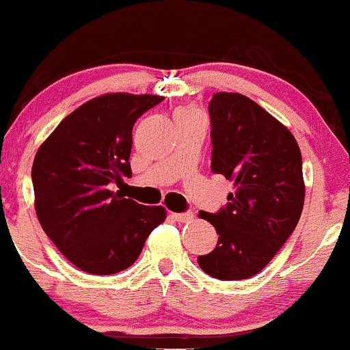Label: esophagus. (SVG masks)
Segmentation results:
<instances>
[{
  "mask_svg": "<svg viewBox=\"0 0 350 350\" xmlns=\"http://www.w3.org/2000/svg\"><path fill=\"white\" fill-rule=\"evenodd\" d=\"M170 218L175 219V221H178V223H188L193 219V213H172Z\"/></svg>",
  "mask_w": 350,
  "mask_h": 350,
  "instance_id": "obj_1",
  "label": "esophagus"
}]
</instances>
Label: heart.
<instances>
[{
	"label": "heart",
	"mask_w": 350,
	"mask_h": 350,
	"mask_svg": "<svg viewBox=\"0 0 350 350\" xmlns=\"http://www.w3.org/2000/svg\"><path fill=\"white\" fill-rule=\"evenodd\" d=\"M178 113H196V111L191 107H187V109H183V111H180Z\"/></svg>",
	"instance_id": "obj_1"
}]
</instances>
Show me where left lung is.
Wrapping results in <instances>:
<instances>
[{
    "instance_id": "8db88e82",
    "label": "left lung",
    "mask_w": 350,
    "mask_h": 350,
    "mask_svg": "<svg viewBox=\"0 0 350 350\" xmlns=\"http://www.w3.org/2000/svg\"><path fill=\"white\" fill-rule=\"evenodd\" d=\"M211 170L233 180L218 213L200 211L218 233L200 268L221 281L248 280L281 250L299 221L304 178L299 145L288 129L243 94L218 92L208 104Z\"/></svg>"
}]
</instances>
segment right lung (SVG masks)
I'll return each instance as SVG.
<instances>
[{"label": "right lung", "mask_w": 350, "mask_h": 350, "mask_svg": "<svg viewBox=\"0 0 350 350\" xmlns=\"http://www.w3.org/2000/svg\"><path fill=\"white\" fill-rule=\"evenodd\" d=\"M162 96L104 94L70 112L39 147L34 206L44 233L74 266L116 274L142 253L163 206L139 205L111 185L132 176V129Z\"/></svg>", "instance_id": "add662e5"}]
</instances>
